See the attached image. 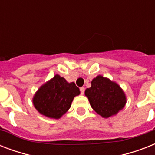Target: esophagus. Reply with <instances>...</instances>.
Returning <instances> with one entry per match:
<instances>
[{"instance_id":"1","label":"esophagus","mask_w":155,"mask_h":155,"mask_svg":"<svg viewBox=\"0 0 155 155\" xmlns=\"http://www.w3.org/2000/svg\"><path fill=\"white\" fill-rule=\"evenodd\" d=\"M84 91H85L84 87H80V92H81V94L84 95Z\"/></svg>"}]
</instances>
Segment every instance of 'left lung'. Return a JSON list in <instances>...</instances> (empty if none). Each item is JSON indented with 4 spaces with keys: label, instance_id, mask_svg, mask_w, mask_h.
<instances>
[{
    "label": "left lung",
    "instance_id": "1",
    "mask_svg": "<svg viewBox=\"0 0 155 155\" xmlns=\"http://www.w3.org/2000/svg\"><path fill=\"white\" fill-rule=\"evenodd\" d=\"M85 96L93 110L104 118L117 114L126 104V96L121 87L114 81L97 75L85 90Z\"/></svg>",
    "mask_w": 155,
    "mask_h": 155
}]
</instances>
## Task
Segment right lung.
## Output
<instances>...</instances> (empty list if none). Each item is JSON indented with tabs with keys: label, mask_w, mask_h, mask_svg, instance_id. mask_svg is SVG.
<instances>
[{
	"label": "right lung",
	"mask_w": 155,
	"mask_h": 155,
	"mask_svg": "<svg viewBox=\"0 0 155 155\" xmlns=\"http://www.w3.org/2000/svg\"><path fill=\"white\" fill-rule=\"evenodd\" d=\"M80 93L75 83H68L63 77L55 75L35 92L33 104L42 115L59 119L71 108L74 97Z\"/></svg>",
	"instance_id": "right-lung-1"
}]
</instances>
